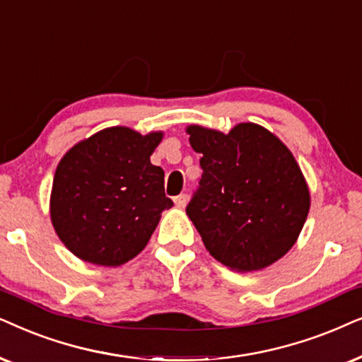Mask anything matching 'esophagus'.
I'll list each match as a JSON object with an SVG mask.
<instances>
[{"label":"esophagus","instance_id":"34e87169","mask_svg":"<svg viewBox=\"0 0 362 362\" xmlns=\"http://www.w3.org/2000/svg\"><path fill=\"white\" fill-rule=\"evenodd\" d=\"M187 200H189V195H187V194H180V195H177L175 199H173L175 205L180 206V209H184V206L187 205Z\"/></svg>","mask_w":362,"mask_h":362}]
</instances>
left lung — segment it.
Returning <instances> with one entry per match:
<instances>
[{
	"label": "left lung",
	"instance_id": "left-lung-1",
	"mask_svg": "<svg viewBox=\"0 0 362 362\" xmlns=\"http://www.w3.org/2000/svg\"><path fill=\"white\" fill-rule=\"evenodd\" d=\"M204 173L187 205L211 257L237 272L276 262L298 240L310 211L305 177L288 147L262 125L228 134L190 125Z\"/></svg>",
	"mask_w": 362,
	"mask_h": 362
}]
</instances>
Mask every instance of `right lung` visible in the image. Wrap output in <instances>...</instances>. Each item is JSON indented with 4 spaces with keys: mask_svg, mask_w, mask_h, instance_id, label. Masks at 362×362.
I'll return each instance as SVG.
<instances>
[{
    "mask_svg": "<svg viewBox=\"0 0 362 362\" xmlns=\"http://www.w3.org/2000/svg\"><path fill=\"white\" fill-rule=\"evenodd\" d=\"M162 132L104 129L76 144L56 168L51 220L61 242L84 262L119 267L146 248L163 210V170L151 156Z\"/></svg>",
    "mask_w": 362,
    "mask_h": 362,
    "instance_id": "right-lung-1",
    "label": "right lung"
}]
</instances>
